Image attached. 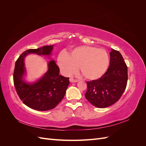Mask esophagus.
Masks as SVG:
<instances>
[{"label":"esophagus","instance_id":"obj_1","mask_svg":"<svg viewBox=\"0 0 146 146\" xmlns=\"http://www.w3.org/2000/svg\"><path fill=\"white\" fill-rule=\"evenodd\" d=\"M69 81H70V82H71V83H76V82H78L77 80H76V79H74L72 78H70Z\"/></svg>","mask_w":146,"mask_h":146}]
</instances>
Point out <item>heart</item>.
Masks as SVG:
<instances>
[{
  "instance_id": "obj_1",
  "label": "heart",
  "mask_w": 146,
  "mask_h": 146,
  "mask_svg": "<svg viewBox=\"0 0 146 146\" xmlns=\"http://www.w3.org/2000/svg\"><path fill=\"white\" fill-rule=\"evenodd\" d=\"M57 63L65 76L76 72L79 66L82 76L88 80H93L100 78L107 71L109 56L102 48L82 46L73 48L68 54L60 53Z\"/></svg>"
}]
</instances>
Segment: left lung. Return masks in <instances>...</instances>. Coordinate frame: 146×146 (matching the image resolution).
Segmentation results:
<instances>
[{
    "mask_svg": "<svg viewBox=\"0 0 146 146\" xmlns=\"http://www.w3.org/2000/svg\"><path fill=\"white\" fill-rule=\"evenodd\" d=\"M109 68L102 76L96 80L87 82L85 96L98 108H106L120 99L127 83V66L119 51L111 48Z\"/></svg>",
    "mask_w": 146,
    "mask_h": 146,
    "instance_id": "8db88e82",
    "label": "left lung"
}]
</instances>
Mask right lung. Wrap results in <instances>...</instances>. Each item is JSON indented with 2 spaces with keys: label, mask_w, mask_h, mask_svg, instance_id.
I'll list each match as a JSON object with an SVG mask.
<instances>
[{
  "label": "right lung",
  "mask_w": 146,
  "mask_h": 146,
  "mask_svg": "<svg viewBox=\"0 0 146 146\" xmlns=\"http://www.w3.org/2000/svg\"><path fill=\"white\" fill-rule=\"evenodd\" d=\"M54 46H44L26 50L20 55L15 64L13 80L17 93L25 105L38 111L54 108L60 102L69 86V78L60 76L58 66L52 59L47 63V72L36 81L29 82L25 79L27 70L24 60L32 54L50 58Z\"/></svg>",
  "instance_id": "1"
}]
</instances>
